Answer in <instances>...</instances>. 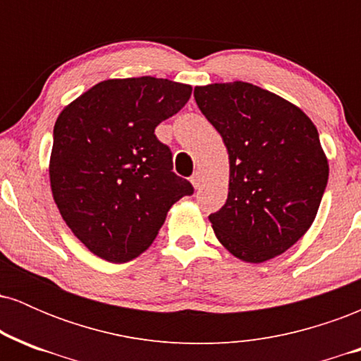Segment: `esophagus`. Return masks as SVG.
<instances>
[{
	"label": "esophagus",
	"mask_w": 361,
	"mask_h": 361,
	"mask_svg": "<svg viewBox=\"0 0 361 361\" xmlns=\"http://www.w3.org/2000/svg\"><path fill=\"white\" fill-rule=\"evenodd\" d=\"M190 181H192V185L195 186V188H200L202 183H204V175H202L200 171H195L192 180H190Z\"/></svg>",
	"instance_id": "1"
}]
</instances>
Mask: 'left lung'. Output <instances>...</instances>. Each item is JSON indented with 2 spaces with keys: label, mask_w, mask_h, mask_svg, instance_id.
<instances>
[{
  "label": "left lung",
  "mask_w": 361,
  "mask_h": 361,
  "mask_svg": "<svg viewBox=\"0 0 361 361\" xmlns=\"http://www.w3.org/2000/svg\"><path fill=\"white\" fill-rule=\"evenodd\" d=\"M195 102L229 152V193L210 214L235 258L263 263L307 233L329 166L317 128L299 106L251 82L197 86Z\"/></svg>",
  "instance_id": "1"
}]
</instances>
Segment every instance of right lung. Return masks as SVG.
Instances as JSON below:
<instances>
[{
	"instance_id": "obj_1",
	"label": "right lung",
	"mask_w": 361,
	"mask_h": 361,
	"mask_svg": "<svg viewBox=\"0 0 361 361\" xmlns=\"http://www.w3.org/2000/svg\"><path fill=\"white\" fill-rule=\"evenodd\" d=\"M190 94V85L161 78L106 80L57 117L49 166L54 202L93 255L111 263L137 258L171 205L193 193L154 134Z\"/></svg>"
}]
</instances>
